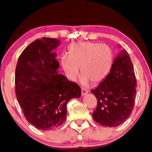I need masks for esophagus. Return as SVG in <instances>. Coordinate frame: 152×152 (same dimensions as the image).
Listing matches in <instances>:
<instances>
[{"instance_id": "obj_1", "label": "esophagus", "mask_w": 152, "mask_h": 152, "mask_svg": "<svg viewBox=\"0 0 152 152\" xmlns=\"http://www.w3.org/2000/svg\"><path fill=\"white\" fill-rule=\"evenodd\" d=\"M88 91L86 89L84 88H81V94H82V96H86V95L88 94Z\"/></svg>"}]
</instances>
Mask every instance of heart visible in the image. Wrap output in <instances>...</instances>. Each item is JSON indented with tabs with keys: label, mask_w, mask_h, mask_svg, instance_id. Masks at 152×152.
<instances>
[{
	"label": "heart",
	"mask_w": 152,
	"mask_h": 152,
	"mask_svg": "<svg viewBox=\"0 0 152 152\" xmlns=\"http://www.w3.org/2000/svg\"><path fill=\"white\" fill-rule=\"evenodd\" d=\"M114 56L107 45L95 42H78L69 49L68 56L61 58V66L68 77L75 81L81 69L82 83L88 85L101 83L112 68Z\"/></svg>",
	"instance_id": "1"
}]
</instances>
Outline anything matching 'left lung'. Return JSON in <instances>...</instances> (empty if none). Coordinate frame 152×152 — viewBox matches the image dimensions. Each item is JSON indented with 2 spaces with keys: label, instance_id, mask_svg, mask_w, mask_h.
Listing matches in <instances>:
<instances>
[{
  "label": "left lung",
  "instance_id": "left-lung-1",
  "mask_svg": "<svg viewBox=\"0 0 152 152\" xmlns=\"http://www.w3.org/2000/svg\"><path fill=\"white\" fill-rule=\"evenodd\" d=\"M137 80L134 67L125 49L113 61L109 74L91 91L98 100L93 118L102 126L115 127L123 123L134 108Z\"/></svg>",
  "mask_w": 152,
  "mask_h": 152
}]
</instances>
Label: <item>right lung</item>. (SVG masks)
<instances>
[{"label":"right lung","mask_w":152,"mask_h":152,"mask_svg":"<svg viewBox=\"0 0 152 152\" xmlns=\"http://www.w3.org/2000/svg\"><path fill=\"white\" fill-rule=\"evenodd\" d=\"M60 40L43 37L24 49L15 69V91L26 120L41 130H51L66 119V105L80 98L81 88L58 74L56 53Z\"/></svg>","instance_id":"right-lung-1"}]
</instances>
